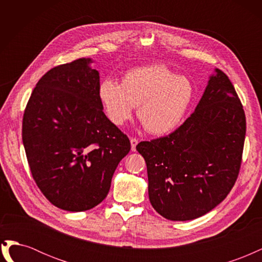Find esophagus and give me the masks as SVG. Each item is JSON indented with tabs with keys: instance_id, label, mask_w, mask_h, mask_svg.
I'll use <instances>...</instances> for the list:
<instances>
[{
	"instance_id": "1",
	"label": "esophagus",
	"mask_w": 262,
	"mask_h": 262,
	"mask_svg": "<svg viewBox=\"0 0 262 262\" xmlns=\"http://www.w3.org/2000/svg\"><path fill=\"white\" fill-rule=\"evenodd\" d=\"M130 142H131V150H132V152H136V147L139 143V140L136 139V138H131Z\"/></svg>"
}]
</instances>
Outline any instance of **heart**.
Returning <instances> with one entry per match:
<instances>
[{
  "instance_id": "b5f03b06",
  "label": "heart",
  "mask_w": 262,
  "mask_h": 262,
  "mask_svg": "<svg viewBox=\"0 0 262 262\" xmlns=\"http://www.w3.org/2000/svg\"><path fill=\"white\" fill-rule=\"evenodd\" d=\"M194 96V85L187 76L162 64L134 68L123 75L122 84L105 80L98 87L99 101L110 121L123 125L139 107L140 121L152 134L175 130Z\"/></svg>"
}]
</instances>
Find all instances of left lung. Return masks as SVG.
Here are the masks:
<instances>
[{
	"label": "left lung",
	"instance_id": "8db88e82",
	"mask_svg": "<svg viewBox=\"0 0 262 262\" xmlns=\"http://www.w3.org/2000/svg\"><path fill=\"white\" fill-rule=\"evenodd\" d=\"M214 72L194 113L176 131L137 145L146 163L149 202L170 221L207 214L238 177L246 117L227 75Z\"/></svg>",
	"mask_w": 262,
	"mask_h": 262
}]
</instances>
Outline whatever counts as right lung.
Returning <instances> with one entry per match:
<instances>
[{
  "mask_svg": "<svg viewBox=\"0 0 262 262\" xmlns=\"http://www.w3.org/2000/svg\"><path fill=\"white\" fill-rule=\"evenodd\" d=\"M90 58L48 71L23 118V144L31 175L53 205L93 209L107 196L130 141L102 112L99 73Z\"/></svg>",
  "mask_w": 262,
  "mask_h": 262,
  "instance_id": "1",
  "label": "right lung"
}]
</instances>
